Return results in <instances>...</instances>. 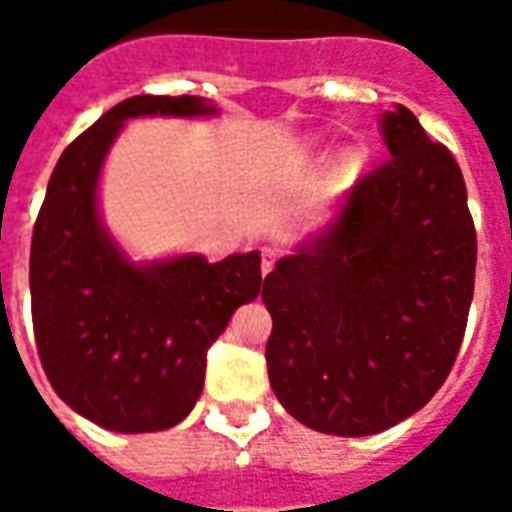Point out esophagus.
I'll return each mask as SVG.
<instances>
[{
	"label": "esophagus",
	"instance_id": "obj_1",
	"mask_svg": "<svg viewBox=\"0 0 512 512\" xmlns=\"http://www.w3.org/2000/svg\"><path fill=\"white\" fill-rule=\"evenodd\" d=\"M274 260H277V252H274L271 246H266V249H263V260H260V271H263V277H266V274H271Z\"/></svg>",
	"mask_w": 512,
	"mask_h": 512
}]
</instances>
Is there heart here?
Segmentation results:
<instances>
[{
	"label": "heart",
	"instance_id": "b5f03b06",
	"mask_svg": "<svg viewBox=\"0 0 512 512\" xmlns=\"http://www.w3.org/2000/svg\"><path fill=\"white\" fill-rule=\"evenodd\" d=\"M356 161H359V156H356V153H345L343 161H340V167H343L345 172H351V169L356 167Z\"/></svg>",
	"mask_w": 512,
	"mask_h": 512
}]
</instances>
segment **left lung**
I'll return each instance as SVG.
<instances>
[{"instance_id":"1","label":"left lung","mask_w":512,"mask_h":512,"mask_svg":"<svg viewBox=\"0 0 512 512\" xmlns=\"http://www.w3.org/2000/svg\"><path fill=\"white\" fill-rule=\"evenodd\" d=\"M389 161L263 282L268 381L301 425L373 436L447 381L472 307L477 235L461 167L406 106L381 117Z\"/></svg>"}]
</instances>
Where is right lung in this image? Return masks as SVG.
Here are the masks:
<instances>
[{
    "label": "right lung",
    "instance_id": "add662e5",
    "mask_svg": "<svg viewBox=\"0 0 512 512\" xmlns=\"http://www.w3.org/2000/svg\"><path fill=\"white\" fill-rule=\"evenodd\" d=\"M211 117L197 95H134L65 147L32 230L29 293L40 362L54 392L117 433L189 417L205 354L241 304L257 299L260 252L208 263L175 255L134 263L104 227L98 180L134 117Z\"/></svg>",
    "mask_w": 512,
    "mask_h": 512
}]
</instances>
